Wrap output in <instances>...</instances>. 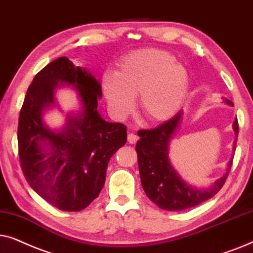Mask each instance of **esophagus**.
<instances>
[{"instance_id":"obj_1","label":"esophagus","mask_w":253,"mask_h":253,"mask_svg":"<svg viewBox=\"0 0 253 253\" xmlns=\"http://www.w3.org/2000/svg\"><path fill=\"white\" fill-rule=\"evenodd\" d=\"M137 139H139V137H137V136L135 135V134H133V133H129V134H128V137H127V140H128V142H129L130 144L136 143Z\"/></svg>"}]
</instances>
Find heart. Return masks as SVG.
<instances>
[{
	"label": "heart",
	"mask_w": 253,
	"mask_h": 253,
	"mask_svg": "<svg viewBox=\"0 0 253 253\" xmlns=\"http://www.w3.org/2000/svg\"><path fill=\"white\" fill-rule=\"evenodd\" d=\"M103 91L111 112L124 119L139 96L141 112L151 121H166L181 109L188 91V74L174 56L160 49L132 53L112 75L103 79Z\"/></svg>",
	"instance_id": "heart-1"
}]
</instances>
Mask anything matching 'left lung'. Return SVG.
I'll return each instance as SVG.
<instances>
[{
  "label": "left lung",
  "mask_w": 253,
  "mask_h": 253,
  "mask_svg": "<svg viewBox=\"0 0 253 253\" xmlns=\"http://www.w3.org/2000/svg\"><path fill=\"white\" fill-rule=\"evenodd\" d=\"M225 103L232 105L231 100ZM183 112H178L173 118L156 128L142 129L137 132L140 140L136 143L137 163L141 184L147 197L162 210L177 211L198 206L213 198L221 190L230 171L232 160L229 161L228 170L213 186L206 190L193 187L176 172L169 161V142L179 126ZM234 130L238 135V121H234ZM237 137L235 140L236 147Z\"/></svg>",
  "instance_id": "8db88e82"
}]
</instances>
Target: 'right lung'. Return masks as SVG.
<instances>
[{
	"instance_id": "right-lung-1",
	"label": "right lung",
	"mask_w": 253,
	"mask_h": 253,
	"mask_svg": "<svg viewBox=\"0 0 253 253\" xmlns=\"http://www.w3.org/2000/svg\"><path fill=\"white\" fill-rule=\"evenodd\" d=\"M77 87L83 111L70 115L60 132L42 121V111L55 105L58 82ZM100 83L66 56L37 74L19 113L18 153L26 181L43 200L60 211H80L98 197L113 154L125 146L127 127L107 123L97 111Z\"/></svg>"
}]
</instances>
